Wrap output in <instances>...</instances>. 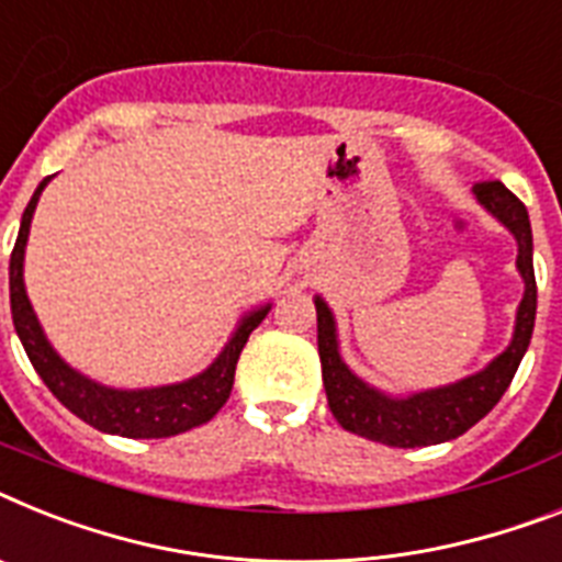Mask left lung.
<instances>
[{
  "mask_svg": "<svg viewBox=\"0 0 562 562\" xmlns=\"http://www.w3.org/2000/svg\"><path fill=\"white\" fill-rule=\"evenodd\" d=\"M477 200L497 216L517 237V268L526 280L520 311H517V328H514L512 346L499 353L485 371L465 376L460 383L446 389L423 391L408 400H391L380 391L357 380L339 360L337 331L334 317L323 300L317 303V346L323 362V383L328 394V408L346 431L360 434L366 440L394 446V449H414V446H437V442L454 440L460 434L477 426L485 414L492 412L499 397L512 385L522 353L531 342L537 314V282L535 262H531V223L529 211L499 179H485L474 186Z\"/></svg>",
  "mask_w": 562,
  "mask_h": 562,
  "instance_id": "obj_1",
  "label": "left lung"
}]
</instances>
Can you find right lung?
<instances>
[{"mask_svg":"<svg viewBox=\"0 0 562 562\" xmlns=\"http://www.w3.org/2000/svg\"><path fill=\"white\" fill-rule=\"evenodd\" d=\"M48 179L50 177L42 179L40 188L33 191L31 202H27L25 214H22V225H19L16 245H13L11 254L13 328H16L22 346H25L27 360L33 362L36 374L42 376V383L48 385L50 394L70 414H77L79 419H85L88 426L99 428V431L120 434V437L157 440V437H173V434H182L188 428L209 423L223 408L225 400L231 397L239 351L248 342V334L266 319L268 308L248 314L237 328V334L225 346V351L216 357L214 366L209 371H202L200 376L186 380V383L145 391H113L105 389V385L91 383L88 376L77 374L70 366H65L56 357L54 348L48 346V339H45L40 323H36V314H33L31 303H27L25 282H22V259H25L31 216L36 202H40L42 188L48 186Z\"/></svg>","mask_w":562,"mask_h":562,"instance_id":"add662e5","label":"right lung"}]
</instances>
